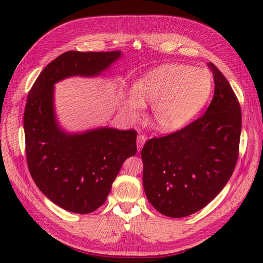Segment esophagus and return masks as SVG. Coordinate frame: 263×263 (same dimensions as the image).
<instances>
[{"label":"esophagus","mask_w":263,"mask_h":263,"mask_svg":"<svg viewBox=\"0 0 263 263\" xmlns=\"http://www.w3.org/2000/svg\"><path fill=\"white\" fill-rule=\"evenodd\" d=\"M145 143H146V136L144 134H140L139 136H137L136 145H137V149H139V151L142 150V148H143Z\"/></svg>","instance_id":"esophagus-1"}]
</instances>
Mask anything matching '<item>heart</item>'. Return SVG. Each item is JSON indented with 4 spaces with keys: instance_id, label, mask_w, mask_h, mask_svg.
Listing matches in <instances>:
<instances>
[{
    "instance_id": "obj_1",
    "label": "heart",
    "mask_w": 263,
    "mask_h": 263,
    "mask_svg": "<svg viewBox=\"0 0 263 263\" xmlns=\"http://www.w3.org/2000/svg\"><path fill=\"white\" fill-rule=\"evenodd\" d=\"M212 91L210 74L182 64L159 66L137 79L132 92L123 96L121 107L130 119L145 116V105L153 104L159 130L175 132L194 119Z\"/></svg>"
}]
</instances>
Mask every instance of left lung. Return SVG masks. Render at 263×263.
<instances>
[{"label":"left lung","mask_w":263,"mask_h":263,"mask_svg":"<svg viewBox=\"0 0 263 263\" xmlns=\"http://www.w3.org/2000/svg\"><path fill=\"white\" fill-rule=\"evenodd\" d=\"M214 96L203 116L185 128L154 137L142 149L147 199L161 214L184 217L213 200L236 167L241 107L217 67L208 63Z\"/></svg>","instance_id":"1"}]
</instances>
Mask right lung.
<instances>
[{"label":"right lung","mask_w":263,"mask_h":263,"mask_svg":"<svg viewBox=\"0 0 263 263\" xmlns=\"http://www.w3.org/2000/svg\"><path fill=\"white\" fill-rule=\"evenodd\" d=\"M121 57L120 51L65 52L41 71L27 96V166L38 189L69 212L87 214L105 202L123 162L136 154L137 133L108 127L67 132L55 113L54 85L71 77L101 76Z\"/></svg>","instance_id":"obj_1"}]
</instances>
